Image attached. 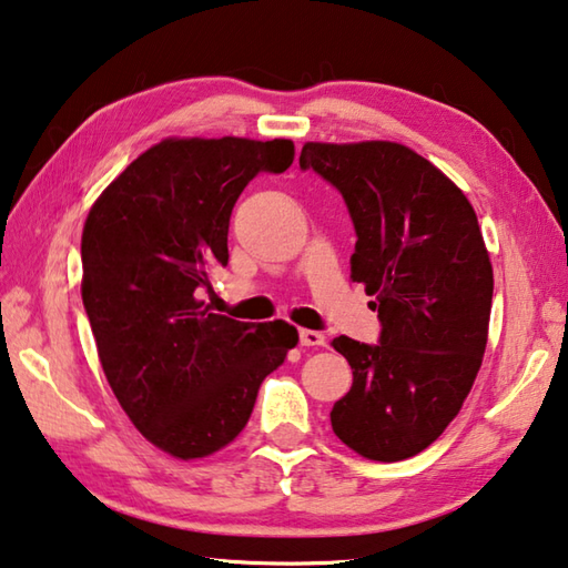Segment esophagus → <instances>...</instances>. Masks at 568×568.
Returning <instances> with one entry per match:
<instances>
[{
	"label": "esophagus",
	"instance_id": "obj_1",
	"mask_svg": "<svg viewBox=\"0 0 568 568\" xmlns=\"http://www.w3.org/2000/svg\"><path fill=\"white\" fill-rule=\"evenodd\" d=\"M300 344L303 347H325L327 339L317 329H300Z\"/></svg>",
	"mask_w": 568,
	"mask_h": 568
}]
</instances>
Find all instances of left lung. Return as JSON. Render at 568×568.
<instances>
[{
  "instance_id": "1",
  "label": "left lung",
  "mask_w": 568,
  "mask_h": 568,
  "mask_svg": "<svg viewBox=\"0 0 568 568\" xmlns=\"http://www.w3.org/2000/svg\"><path fill=\"white\" fill-rule=\"evenodd\" d=\"M313 170L347 204L357 233L352 281L379 313V342H332L352 388L332 430L369 460L396 463L436 440L470 394L493 307V265L468 199L396 142H307Z\"/></svg>"
}]
</instances>
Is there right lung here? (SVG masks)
<instances>
[{"instance_id": "obj_1", "label": "right lung", "mask_w": 568, "mask_h": 568, "mask_svg": "<svg viewBox=\"0 0 568 568\" xmlns=\"http://www.w3.org/2000/svg\"><path fill=\"white\" fill-rule=\"evenodd\" d=\"M291 140H162L110 184L81 239L83 305L108 384L144 438L174 458L216 453L248 424L261 382L297 344L283 320L209 313L229 221L255 174H281Z\"/></svg>"}]
</instances>
